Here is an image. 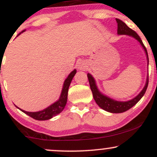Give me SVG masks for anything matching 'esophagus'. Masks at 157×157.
<instances>
[{
    "instance_id": "34e87169",
    "label": "esophagus",
    "mask_w": 157,
    "mask_h": 157,
    "mask_svg": "<svg viewBox=\"0 0 157 157\" xmlns=\"http://www.w3.org/2000/svg\"><path fill=\"white\" fill-rule=\"evenodd\" d=\"M77 68L79 70H81V71H85V70L87 68V65H86V63L84 62V61H80V62L77 63Z\"/></svg>"
}]
</instances>
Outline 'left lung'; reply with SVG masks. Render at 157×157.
Wrapping results in <instances>:
<instances>
[{"label":"left lung","mask_w":157,"mask_h":157,"mask_svg":"<svg viewBox=\"0 0 157 157\" xmlns=\"http://www.w3.org/2000/svg\"><path fill=\"white\" fill-rule=\"evenodd\" d=\"M116 21L117 23V34L119 35H125L131 36V37H134V38L136 39V40L140 43V45L142 46V47L143 48L144 51H145V55H146L147 66H148L149 60L147 49L145 47V46H144L143 43H142L140 36H139L134 30H132L131 29L129 28L125 23L122 22L121 20L116 18ZM87 76L89 81L90 88H91V90L93 94V97L96 103L99 105V107L101 108L102 109L105 110V111L110 113H122L128 111V109H130L131 108H132L133 106L136 105V104L140 101V99H141L142 97H143V95L145 94L147 88V85H148V75H147L146 82H145V86H144V88L142 89V90L140 91V93L137 96H136L134 98L131 99L130 100H128V101H117V100H113V99L106 96V95L103 94L100 92V90L97 88L96 81H95L94 78L91 74L88 73Z\"/></svg>","instance_id":"obj_1"}]
</instances>
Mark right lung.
I'll use <instances>...</instances> for the list:
<instances>
[{"instance_id": "1", "label": "right lung", "mask_w": 157, "mask_h": 157, "mask_svg": "<svg viewBox=\"0 0 157 157\" xmlns=\"http://www.w3.org/2000/svg\"><path fill=\"white\" fill-rule=\"evenodd\" d=\"M25 31H26V30H23V31L21 32V33L18 34V35H21V33H23V32ZM76 73L77 70L74 69L73 71L68 75L67 78L63 82V89L62 91H61L60 98H59L55 102H54L53 104H52L51 105L46 108L45 109L40 111H36V112H29V111H23V110L21 109L20 108L17 107V106H16V107L21 110V111H23V113H25L26 114L29 115V117H31L37 120H47L54 117L56 115L59 114L60 112H62L63 110L64 109L65 106L66 105V102H67L68 88H69L71 80H72L73 77Z\"/></svg>"}]
</instances>
